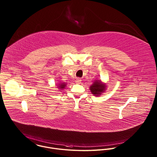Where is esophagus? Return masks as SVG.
<instances>
[{
    "label": "esophagus",
    "mask_w": 157,
    "mask_h": 157,
    "mask_svg": "<svg viewBox=\"0 0 157 157\" xmlns=\"http://www.w3.org/2000/svg\"><path fill=\"white\" fill-rule=\"evenodd\" d=\"M81 81H82V80L80 78H77L75 80V83L77 84H79L81 83Z\"/></svg>",
    "instance_id": "1"
}]
</instances>
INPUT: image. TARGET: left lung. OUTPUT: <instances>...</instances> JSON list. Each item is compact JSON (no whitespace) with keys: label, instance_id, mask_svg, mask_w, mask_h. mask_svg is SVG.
<instances>
[{"label":"left lung","instance_id":"obj_1","mask_svg":"<svg viewBox=\"0 0 157 157\" xmlns=\"http://www.w3.org/2000/svg\"><path fill=\"white\" fill-rule=\"evenodd\" d=\"M106 85L103 83L101 80H95L92 85L90 86V90L92 94L95 96H99L106 90Z\"/></svg>","mask_w":157,"mask_h":157}]
</instances>
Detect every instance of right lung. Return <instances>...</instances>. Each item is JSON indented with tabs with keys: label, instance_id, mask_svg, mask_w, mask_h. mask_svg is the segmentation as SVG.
Instances as JSON below:
<instances>
[{
	"label": "right lung",
	"instance_id": "add662e5",
	"mask_svg": "<svg viewBox=\"0 0 157 157\" xmlns=\"http://www.w3.org/2000/svg\"><path fill=\"white\" fill-rule=\"evenodd\" d=\"M66 83H60L58 85H57V88L59 89L60 90H63V89H64L65 88V86H66ZM61 91V90H60Z\"/></svg>",
	"mask_w": 157,
	"mask_h": 157
}]
</instances>
